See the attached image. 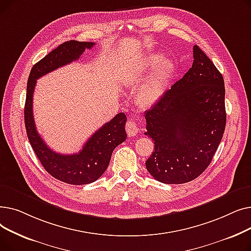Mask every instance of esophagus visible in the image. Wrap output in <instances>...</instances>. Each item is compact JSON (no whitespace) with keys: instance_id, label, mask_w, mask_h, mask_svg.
<instances>
[{"instance_id":"1","label":"esophagus","mask_w":251,"mask_h":251,"mask_svg":"<svg viewBox=\"0 0 251 251\" xmlns=\"http://www.w3.org/2000/svg\"><path fill=\"white\" fill-rule=\"evenodd\" d=\"M138 131H139V129L134 121L129 120L126 123V132L129 136H135L138 133Z\"/></svg>"}]
</instances>
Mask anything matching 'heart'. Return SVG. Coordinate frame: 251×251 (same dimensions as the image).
Segmentation results:
<instances>
[{
	"mask_svg": "<svg viewBox=\"0 0 251 251\" xmlns=\"http://www.w3.org/2000/svg\"><path fill=\"white\" fill-rule=\"evenodd\" d=\"M175 69L174 62L171 60L164 61V56L162 54H151L139 66L135 79L139 82L147 80L146 83L140 86L137 92L138 101L143 107H151L162 100L166 92L168 82L170 78L173 76ZM153 70L156 71L149 78L148 76Z\"/></svg>",
	"mask_w": 251,
	"mask_h": 251,
	"instance_id": "obj_1",
	"label": "heart"
}]
</instances>
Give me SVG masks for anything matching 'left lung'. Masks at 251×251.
<instances>
[{"label": "left lung", "mask_w": 251, "mask_h": 251, "mask_svg": "<svg viewBox=\"0 0 251 251\" xmlns=\"http://www.w3.org/2000/svg\"><path fill=\"white\" fill-rule=\"evenodd\" d=\"M193 64L160 101L146 112L154 151L146 162L150 174L166 184H182L208 167L226 126L225 83L197 46Z\"/></svg>", "instance_id": "1"}]
</instances>
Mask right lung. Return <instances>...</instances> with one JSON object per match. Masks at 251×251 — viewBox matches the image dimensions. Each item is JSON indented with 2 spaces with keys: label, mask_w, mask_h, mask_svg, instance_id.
<instances>
[{
  "label": "right lung",
  "mask_w": 251,
  "mask_h": 251,
  "mask_svg": "<svg viewBox=\"0 0 251 251\" xmlns=\"http://www.w3.org/2000/svg\"><path fill=\"white\" fill-rule=\"evenodd\" d=\"M94 46L95 43L77 41L60 45L33 66L26 90L24 122L32 150L50 176L72 185L92 183L104 173L110 164L113 151L127 137L126 115L119 113L110 122L102 125L88 138L79 152L61 154L50 150L38 134L32 113V98L39 77L78 60L85 49H91Z\"/></svg>",
  "instance_id": "obj_1"
}]
</instances>
